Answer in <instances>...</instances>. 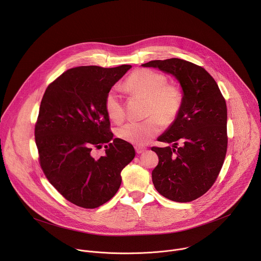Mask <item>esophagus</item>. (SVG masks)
Masks as SVG:
<instances>
[{
    "label": "esophagus",
    "mask_w": 261,
    "mask_h": 261,
    "mask_svg": "<svg viewBox=\"0 0 261 261\" xmlns=\"http://www.w3.org/2000/svg\"><path fill=\"white\" fill-rule=\"evenodd\" d=\"M135 151H136V153L137 154H141V153H143L144 151H145V147H142V146H135Z\"/></svg>",
    "instance_id": "1"
}]
</instances>
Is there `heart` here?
Segmentation results:
<instances>
[{
	"mask_svg": "<svg viewBox=\"0 0 261 261\" xmlns=\"http://www.w3.org/2000/svg\"><path fill=\"white\" fill-rule=\"evenodd\" d=\"M126 90L138 97L145 98V115L150 116L142 122H132L120 127L117 135L120 139L143 145L156 136L165 123L173 122L181 107L182 94L174 84H167L164 74L152 69H138L130 74L125 82ZM105 111L108 118L116 123L124 120L125 110L121 98L115 90L105 97Z\"/></svg>",
	"mask_w": 261,
	"mask_h": 261,
	"instance_id": "1",
	"label": "heart"
}]
</instances>
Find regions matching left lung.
Listing matches in <instances>:
<instances>
[{"mask_svg": "<svg viewBox=\"0 0 261 261\" xmlns=\"http://www.w3.org/2000/svg\"><path fill=\"white\" fill-rule=\"evenodd\" d=\"M171 74L182 90L176 119L158 137L172 146L156 147L159 163L152 172L156 190L176 202L202 196L216 181L227 151V107L215 80L200 66L181 59L142 64ZM182 142L178 147L177 143Z\"/></svg>", "mask_w": 261, "mask_h": 261, "instance_id": "obj_1", "label": "left lung"}]
</instances>
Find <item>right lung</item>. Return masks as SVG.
Returning a JSON list of instances; mask_svg holds the SVG:
<instances>
[{"instance_id":"1","label":"right lung","mask_w":261,"mask_h":261,"mask_svg":"<svg viewBox=\"0 0 261 261\" xmlns=\"http://www.w3.org/2000/svg\"><path fill=\"white\" fill-rule=\"evenodd\" d=\"M131 65L82 66L67 70L46 89L35 125L41 168L70 202L98 207L118 192L121 171L135 157L132 144L114 138L105 97ZM106 147L95 159L94 148Z\"/></svg>"}]
</instances>
